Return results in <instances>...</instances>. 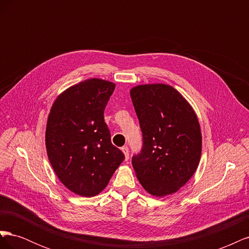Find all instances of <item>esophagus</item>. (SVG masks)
<instances>
[{
	"label": "esophagus",
	"instance_id": "esophagus-1",
	"mask_svg": "<svg viewBox=\"0 0 249 249\" xmlns=\"http://www.w3.org/2000/svg\"><path fill=\"white\" fill-rule=\"evenodd\" d=\"M122 150H123V153L124 154L125 161H127V160H129V147H127V146H124V147L122 148Z\"/></svg>",
	"mask_w": 249,
	"mask_h": 249
}]
</instances>
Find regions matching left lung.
Here are the masks:
<instances>
[{"label": "left lung", "mask_w": 249, "mask_h": 249, "mask_svg": "<svg viewBox=\"0 0 249 249\" xmlns=\"http://www.w3.org/2000/svg\"><path fill=\"white\" fill-rule=\"evenodd\" d=\"M131 97L142 132V147L132 164L144 189L156 196L177 192L196 170L201 133L192 107L165 84L139 85Z\"/></svg>", "instance_id": "left-lung-1"}]
</instances>
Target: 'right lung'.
Instances as JSON below:
<instances>
[{
  "mask_svg": "<svg viewBox=\"0 0 249 249\" xmlns=\"http://www.w3.org/2000/svg\"><path fill=\"white\" fill-rule=\"evenodd\" d=\"M115 84L88 79L66 89L51 109L46 145L53 169L62 184L81 196L103 191L124 160L112 144L104 111Z\"/></svg>",
  "mask_w": 249,
  "mask_h": 249,
  "instance_id": "add662e5",
  "label": "right lung"
}]
</instances>
